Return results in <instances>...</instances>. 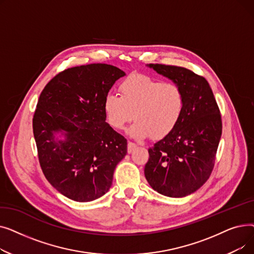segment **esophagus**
I'll use <instances>...</instances> for the list:
<instances>
[{
    "label": "esophagus",
    "mask_w": 254,
    "mask_h": 254,
    "mask_svg": "<svg viewBox=\"0 0 254 254\" xmlns=\"http://www.w3.org/2000/svg\"><path fill=\"white\" fill-rule=\"evenodd\" d=\"M137 147V145L135 143H131V142H128L127 143V153H131L132 151H134Z\"/></svg>",
    "instance_id": "obj_1"
}]
</instances>
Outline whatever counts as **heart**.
Segmentation results:
<instances>
[{"instance_id":"obj_1","label":"heart","mask_w":254,"mask_h":254,"mask_svg":"<svg viewBox=\"0 0 254 254\" xmlns=\"http://www.w3.org/2000/svg\"><path fill=\"white\" fill-rule=\"evenodd\" d=\"M122 97L109 93L104 100L107 123L123 129L136 119L128 135L136 140L162 139L176 128L185 106L180 86L144 74H131L119 86Z\"/></svg>"}]
</instances>
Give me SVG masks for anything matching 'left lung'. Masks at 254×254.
I'll return each instance as SVG.
<instances>
[{"label":"left lung","mask_w":254,"mask_h":254,"mask_svg":"<svg viewBox=\"0 0 254 254\" xmlns=\"http://www.w3.org/2000/svg\"><path fill=\"white\" fill-rule=\"evenodd\" d=\"M147 66L181 87L185 106L176 128L148 149L144 174L158 193L183 197L201 188L214 167L222 131L219 108L204 77L182 66Z\"/></svg>","instance_id":"1"}]
</instances>
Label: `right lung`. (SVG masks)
<instances>
[{
	"instance_id": "right-lung-1",
	"label": "right lung",
	"mask_w": 254,
	"mask_h": 254,
	"mask_svg": "<svg viewBox=\"0 0 254 254\" xmlns=\"http://www.w3.org/2000/svg\"><path fill=\"white\" fill-rule=\"evenodd\" d=\"M126 73L90 64L64 70L40 95L33 118L41 169L49 183L75 202H91L112 185L127 142L106 123L104 100Z\"/></svg>"
}]
</instances>
